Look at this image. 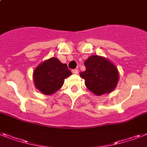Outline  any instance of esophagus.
Returning <instances> with one entry per match:
<instances>
[{
  "label": "esophagus",
  "mask_w": 147,
  "mask_h": 147,
  "mask_svg": "<svg viewBox=\"0 0 147 147\" xmlns=\"http://www.w3.org/2000/svg\"><path fill=\"white\" fill-rule=\"evenodd\" d=\"M71 72L73 74H78V69H72L71 70Z\"/></svg>",
  "instance_id": "1"
}]
</instances>
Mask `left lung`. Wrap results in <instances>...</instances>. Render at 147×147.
<instances>
[{"label":"left lung","instance_id":"1","mask_svg":"<svg viewBox=\"0 0 147 147\" xmlns=\"http://www.w3.org/2000/svg\"><path fill=\"white\" fill-rule=\"evenodd\" d=\"M86 70L80 73L88 89L100 96L112 92L119 82V71L114 64L104 57L93 55L84 62Z\"/></svg>","mask_w":147,"mask_h":147}]
</instances>
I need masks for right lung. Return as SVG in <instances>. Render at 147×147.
<instances>
[{
	"instance_id": "add662e5",
	"label": "right lung",
	"mask_w": 147,
	"mask_h": 147,
	"mask_svg": "<svg viewBox=\"0 0 147 147\" xmlns=\"http://www.w3.org/2000/svg\"><path fill=\"white\" fill-rule=\"evenodd\" d=\"M71 75L66 64L52 57L37 66L33 73V80L37 89L45 95H51L60 89L64 79Z\"/></svg>"
}]
</instances>
